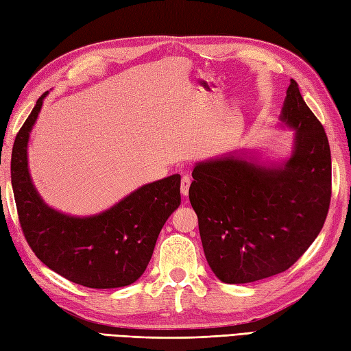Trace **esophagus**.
Listing matches in <instances>:
<instances>
[{
    "label": "esophagus",
    "instance_id": "1",
    "mask_svg": "<svg viewBox=\"0 0 351 351\" xmlns=\"http://www.w3.org/2000/svg\"><path fill=\"white\" fill-rule=\"evenodd\" d=\"M190 185H191V178L189 175H184L182 179H181V193H182V195H189Z\"/></svg>",
    "mask_w": 351,
    "mask_h": 351
}]
</instances>
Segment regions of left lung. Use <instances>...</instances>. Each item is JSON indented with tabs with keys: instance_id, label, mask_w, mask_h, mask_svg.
<instances>
[{
	"instance_id": "left-lung-1",
	"label": "left lung",
	"mask_w": 351,
	"mask_h": 351,
	"mask_svg": "<svg viewBox=\"0 0 351 351\" xmlns=\"http://www.w3.org/2000/svg\"><path fill=\"white\" fill-rule=\"evenodd\" d=\"M280 119L295 130L289 160L260 166L245 154L197 162L190 202L218 280L245 284L295 265L323 229L332 194L328 136L290 80Z\"/></svg>"
}]
</instances>
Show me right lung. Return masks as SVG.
Segmentation results:
<instances>
[{"label":"right lung","instance_id":"obj_1","mask_svg":"<svg viewBox=\"0 0 351 351\" xmlns=\"http://www.w3.org/2000/svg\"><path fill=\"white\" fill-rule=\"evenodd\" d=\"M47 93L23 122L12 151V185L23 236L42 262L71 282L117 289L141 278L162 226L181 205V176L137 189L91 217H71L47 206L28 170V141Z\"/></svg>","mask_w":351,"mask_h":351}]
</instances>
